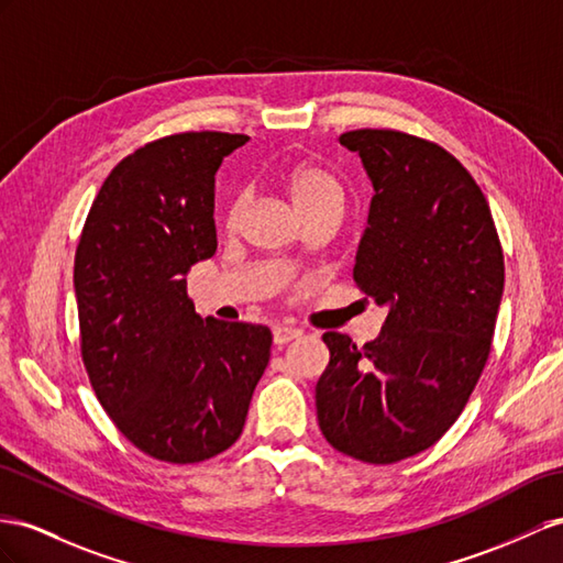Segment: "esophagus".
I'll list each match as a JSON object with an SVG mask.
<instances>
[{
	"instance_id": "1",
	"label": "esophagus",
	"mask_w": 563,
	"mask_h": 563,
	"mask_svg": "<svg viewBox=\"0 0 563 563\" xmlns=\"http://www.w3.org/2000/svg\"><path fill=\"white\" fill-rule=\"evenodd\" d=\"M297 338H301V330L295 328V325H276V328H273V342H276V344H287V342H292Z\"/></svg>"
}]
</instances>
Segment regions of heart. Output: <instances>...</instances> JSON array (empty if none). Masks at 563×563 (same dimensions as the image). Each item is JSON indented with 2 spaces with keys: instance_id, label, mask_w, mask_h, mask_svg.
Wrapping results in <instances>:
<instances>
[{
  "instance_id": "1",
  "label": "heart",
  "mask_w": 563,
  "mask_h": 563,
  "mask_svg": "<svg viewBox=\"0 0 563 563\" xmlns=\"http://www.w3.org/2000/svg\"><path fill=\"white\" fill-rule=\"evenodd\" d=\"M280 180L285 185L287 195L295 201L297 211L305 216H313V213H321V211H344V187L342 183L333 176V173L325 170L319 164H311V162H299L287 166L280 173ZM242 211H244V201L242 197H235L230 201L228 213H225V223L228 228H238L240 219H242Z\"/></svg>"
}]
</instances>
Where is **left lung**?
Segmentation results:
<instances>
[{
    "instance_id": "left-lung-1",
    "label": "left lung",
    "mask_w": 563,
    "mask_h": 563,
    "mask_svg": "<svg viewBox=\"0 0 563 563\" xmlns=\"http://www.w3.org/2000/svg\"><path fill=\"white\" fill-rule=\"evenodd\" d=\"M373 183L354 283L387 307L364 347L325 333L316 413L338 452L395 464L435 444L464 411L493 347L504 254L487 199L440 144L387 128L340 135Z\"/></svg>"
}]
</instances>
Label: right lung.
<instances>
[{"instance_id":"obj_1","label":"right lung","mask_w":563,"mask_h":563,"mask_svg":"<svg viewBox=\"0 0 563 563\" xmlns=\"http://www.w3.org/2000/svg\"><path fill=\"white\" fill-rule=\"evenodd\" d=\"M247 135L178 133L113 168L76 250L80 354L99 405L140 452H225L271 358V330L199 319L187 271L216 252L213 183Z\"/></svg>"}]
</instances>
